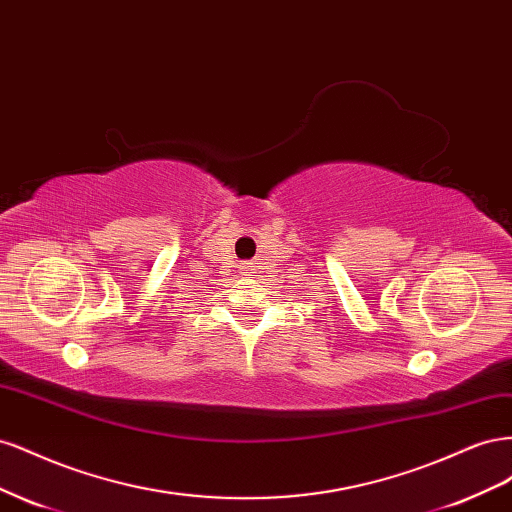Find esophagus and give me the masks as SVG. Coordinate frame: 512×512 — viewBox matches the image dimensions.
I'll list each match as a JSON object with an SVG mask.
<instances>
[{"label":"esophagus","instance_id":"1","mask_svg":"<svg viewBox=\"0 0 512 512\" xmlns=\"http://www.w3.org/2000/svg\"><path fill=\"white\" fill-rule=\"evenodd\" d=\"M239 271H241V275H252L256 269L252 267V262H243V265L239 267Z\"/></svg>","mask_w":512,"mask_h":512}]
</instances>
